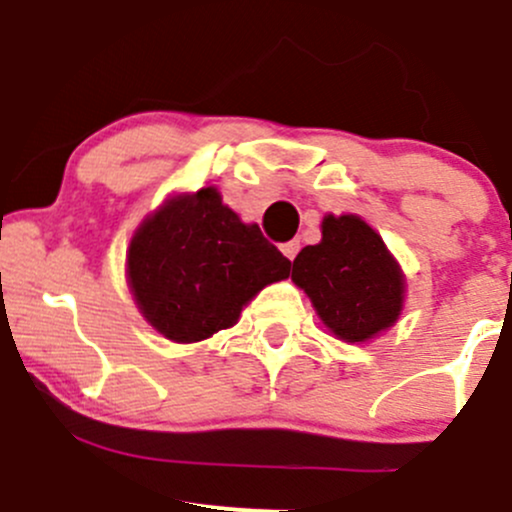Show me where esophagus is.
I'll use <instances>...</instances> for the list:
<instances>
[{
	"instance_id": "obj_1",
	"label": "esophagus",
	"mask_w": 512,
	"mask_h": 512,
	"mask_svg": "<svg viewBox=\"0 0 512 512\" xmlns=\"http://www.w3.org/2000/svg\"><path fill=\"white\" fill-rule=\"evenodd\" d=\"M282 252H285L287 260H294V257H297V252H299V240L285 242V245H282Z\"/></svg>"
}]
</instances>
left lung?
Here are the masks:
<instances>
[{
	"mask_svg": "<svg viewBox=\"0 0 512 512\" xmlns=\"http://www.w3.org/2000/svg\"><path fill=\"white\" fill-rule=\"evenodd\" d=\"M294 285L344 342H366L389 329L404 307V272L384 240L359 215H327L322 242L292 262Z\"/></svg>",
	"mask_w": 512,
	"mask_h": 512,
	"instance_id": "left-lung-1",
	"label": "left lung"
}]
</instances>
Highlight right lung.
I'll return each mask as SVG.
<instances>
[{"instance_id":"add662e5","label":"right lung","mask_w":512,"mask_h":512,"mask_svg":"<svg viewBox=\"0 0 512 512\" xmlns=\"http://www.w3.org/2000/svg\"><path fill=\"white\" fill-rule=\"evenodd\" d=\"M292 262L223 205L218 188L175 195L143 220L126 257L133 299L153 329L180 344L232 327L242 307Z\"/></svg>"}]
</instances>
